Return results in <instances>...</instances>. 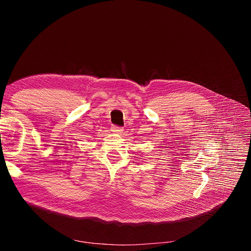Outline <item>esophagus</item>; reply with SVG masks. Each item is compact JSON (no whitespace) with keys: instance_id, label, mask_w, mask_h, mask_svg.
<instances>
[{"instance_id":"1","label":"esophagus","mask_w":251,"mask_h":251,"mask_svg":"<svg viewBox=\"0 0 251 251\" xmlns=\"http://www.w3.org/2000/svg\"><path fill=\"white\" fill-rule=\"evenodd\" d=\"M111 131L113 133H116V134H121L124 132V128L121 126H112L111 127Z\"/></svg>"}]
</instances>
